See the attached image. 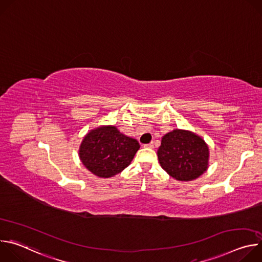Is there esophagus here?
Wrapping results in <instances>:
<instances>
[{"label":"esophagus","instance_id":"34e87169","mask_svg":"<svg viewBox=\"0 0 262 262\" xmlns=\"http://www.w3.org/2000/svg\"><path fill=\"white\" fill-rule=\"evenodd\" d=\"M144 147H146V148H154L155 146H154V143H149V144H145Z\"/></svg>","mask_w":262,"mask_h":262}]
</instances>
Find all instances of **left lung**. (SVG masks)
<instances>
[{"mask_svg": "<svg viewBox=\"0 0 262 262\" xmlns=\"http://www.w3.org/2000/svg\"><path fill=\"white\" fill-rule=\"evenodd\" d=\"M208 156V147L200 137L180 129L165 135L158 150L162 168L181 181H190L202 175L207 169Z\"/></svg>", "mask_w": 262, "mask_h": 262, "instance_id": "8db88e82", "label": "left lung"}]
</instances>
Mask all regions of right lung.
Listing matches in <instances>:
<instances>
[{
  "mask_svg": "<svg viewBox=\"0 0 262 262\" xmlns=\"http://www.w3.org/2000/svg\"><path fill=\"white\" fill-rule=\"evenodd\" d=\"M139 148L136 139L126 137L115 126H101L84 138L80 159L90 172L107 178L124 170Z\"/></svg>",
  "mask_w": 262,
  "mask_h": 262,
  "instance_id": "obj_1",
  "label": "right lung"
}]
</instances>
